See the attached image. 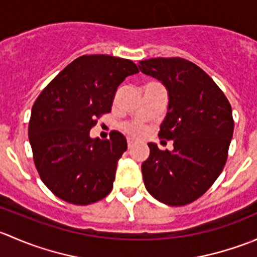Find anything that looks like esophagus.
<instances>
[{"label":"esophagus","instance_id":"34e87169","mask_svg":"<svg viewBox=\"0 0 257 257\" xmlns=\"http://www.w3.org/2000/svg\"><path fill=\"white\" fill-rule=\"evenodd\" d=\"M133 147H134V141H133V139L129 138L128 139V148H129V149H132Z\"/></svg>","mask_w":257,"mask_h":257}]
</instances>
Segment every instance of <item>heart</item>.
I'll return each instance as SVG.
<instances>
[{
	"instance_id": "heart-1",
	"label": "heart",
	"mask_w": 257,
	"mask_h": 257,
	"mask_svg": "<svg viewBox=\"0 0 257 257\" xmlns=\"http://www.w3.org/2000/svg\"><path fill=\"white\" fill-rule=\"evenodd\" d=\"M124 129L131 134H139L143 131V128H142L139 124H126V125L124 126Z\"/></svg>"
}]
</instances>
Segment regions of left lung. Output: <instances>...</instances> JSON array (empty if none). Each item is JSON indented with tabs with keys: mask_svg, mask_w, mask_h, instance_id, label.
<instances>
[{
	"mask_svg": "<svg viewBox=\"0 0 257 257\" xmlns=\"http://www.w3.org/2000/svg\"><path fill=\"white\" fill-rule=\"evenodd\" d=\"M139 69L157 78L169 95L159 138L173 141V150L149 143L142 164L144 185L157 200L172 206L200 198L221 174L234 133L229 100L200 67L184 58H152Z\"/></svg>",
	"mask_w": 257,
	"mask_h": 257,
	"instance_id": "8db88e82",
	"label": "left lung"
}]
</instances>
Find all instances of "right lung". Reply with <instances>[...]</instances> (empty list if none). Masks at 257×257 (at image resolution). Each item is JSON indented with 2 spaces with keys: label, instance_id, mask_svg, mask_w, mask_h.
Masks as SVG:
<instances>
[{
  "label": "right lung",
  "instance_id": "obj_1",
  "mask_svg": "<svg viewBox=\"0 0 257 257\" xmlns=\"http://www.w3.org/2000/svg\"><path fill=\"white\" fill-rule=\"evenodd\" d=\"M138 67L129 59L89 54L69 63L41 92L31 113L33 160L49 190L67 203L88 205L113 189L126 139L90 138L97 118L112 109L118 85Z\"/></svg>",
  "mask_w": 257,
  "mask_h": 257
}]
</instances>
